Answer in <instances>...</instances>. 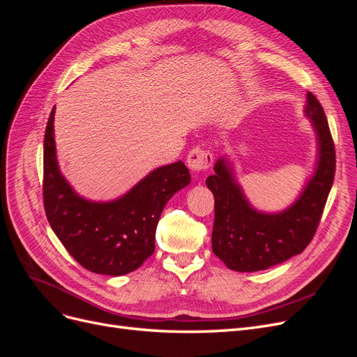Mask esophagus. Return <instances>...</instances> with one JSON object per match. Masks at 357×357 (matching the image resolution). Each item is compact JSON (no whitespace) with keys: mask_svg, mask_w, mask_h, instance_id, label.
Here are the masks:
<instances>
[{"mask_svg":"<svg viewBox=\"0 0 357 357\" xmlns=\"http://www.w3.org/2000/svg\"><path fill=\"white\" fill-rule=\"evenodd\" d=\"M211 164H213V155L210 150L204 149V147L192 149L188 155V167L195 172L208 169L211 167Z\"/></svg>","mask_w":357,"mask_h":357,"instance_id":"34e87169","label":"esophagus"}]
</instances>
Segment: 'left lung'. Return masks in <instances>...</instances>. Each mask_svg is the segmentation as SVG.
Here are the masks:
<instances>
[{"label":"left lung","mask_w":357,"mask_h":357,"mask_svg":"<svg viewBox=\"0 0 357 357\" xmlns=\"http://www.w3.org/2000/svg\"><path fill=\"white\" fill-rule=\"evenodd\" d=\"M304 112L317 135V167L290 207L278 213L253 208L225 156L205 180L214 195L213 253L232 271L255 273L283 264L304 252L317 231L333 183L335 146L326 114L311 92Z\"/></svg>","instance_id":"left-lung-1"}]
</instances>
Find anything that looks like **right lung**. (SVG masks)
Masks as SVG:
<instances>
[{
    "mask_svg": "<svg viewBox=\"0 0 357 357\" xmlns=\"http://www.w3.org/2000/svg\"><path fill=\"white\" fill-rule=\"evenodd\" d=\"M55 107L45 134L43 202L47 220L67 252L95 274L123 275L155 252L156 226L169 198L190 183L181 160L159 167L110 202H95L75 193L61 174L53 138Z\"/></svg>",
    "mask_w": 357,
    "mask_h": 357,
    "instance_id": "1",
    "label": "right lung"
}]
</instances>
